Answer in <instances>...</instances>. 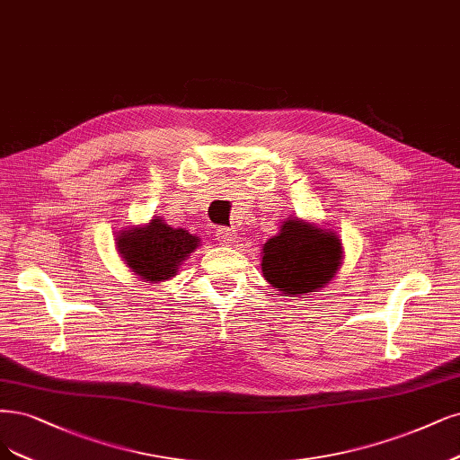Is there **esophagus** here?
<instances>
[{
	"label": "esophagus",
	"mask_w": 460,
	"mask_h": 460,
	"mask_svg": "<svg viewBox=\"0 0 460 460\" xmlns=\"http://www.w3.org/2000/svg\"><path fill=\"white\" fill-rule=\"evenodd\" d=\"M215 237H217L218 243L230 245V243L235 242V230H234V228H228V226H223V228H218V230L215 232Z\"/></svg>",
	"instance_id": "esophagus-1"
}]
</instances>
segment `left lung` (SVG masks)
Instances as JSON below:
<instances>
[{"instance_id": "obj_1", "label": "left lung", "mask_w": 460, "mask_h": 460, "mask_svg": "<svg viewBox=\"0 0 460 460\" xmlns=\"http://www.w3.org/2000/svg\"><path fill=\"white\" fill-rule=\"evenodd\" d=\"M342 247L337 235L293 218L262 249L266 281L285 296L323 288L341 266Z\"/></svg>"}]
</instances>
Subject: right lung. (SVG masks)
<instances>
[{
	"label": "right lung",
	"mask_w": 460,
	"mask_h": 460,
	"mask_svg": "<svg viewBox=\"0 0 460 460\" xmlns=\"http://www.w3.org/2000/svg\"><path fill=\"white\" fill-rule=\"evenodd\" d=\"M198 242L186 230L152 218L146 228L125 230L118 237V247L135 274L146 281H162L177 274L179 264L198 247Z\"/></svg>",
	"instance_id": "obj_1"
}]
</instances>
